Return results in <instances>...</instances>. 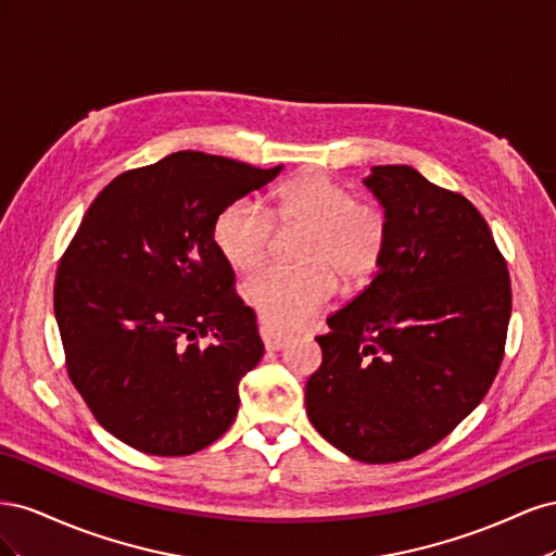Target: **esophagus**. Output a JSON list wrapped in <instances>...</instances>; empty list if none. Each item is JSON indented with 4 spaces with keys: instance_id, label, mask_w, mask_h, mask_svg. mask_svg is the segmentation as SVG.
<instances>
[{
    "instance_id": "34e87169",
    "label": "esophagus",
    "mask_w": 556,
    "mask_h": 556,
    "mask_svg": "<svg viewBox=\"0 0 556 556\" xmlns=\"http://www.w3.org/2000/svg\"><path fill=\"white\" fill-rule=\"evenodd\" d=\"M260 336H262L266 350H282L285 345L292 341L290 333H282V331L274 329V327H266V325L260 327Z\"/></svg>"
}]
</instances>
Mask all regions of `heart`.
Wrapping results in <instances>:
<instances>
[{
  "mask_svg": "<svg viewBox=\"0 0 556 556\" xmlns=\"http://www.w3.org/2000/svg\"><path fill=\"white\" fill-rule=\"evenodd\" d=\"M276 220L285 229H306L299 248L301 268H266L243 288L248 304L264 325L294 329L333 299L339 278L362 285L384 257L390 227L374 204L325 174H306L282 185L276 197ZM213 239L237 271H252L274 239V217L257 199H237L217 215Z\"/></svg>",
  "mask_w": 556,
  "mask_h": 556,
  "instance_id": "obj_1",
  "label": "heart"
}]
</instances>
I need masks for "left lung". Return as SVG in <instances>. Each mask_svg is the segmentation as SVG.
Wrapping results in <instances>:
<instances>
[{"instance_id": "8db88e82", "label": "left lung", "mask_w": 556, "mask_h": 556, "mask_svg": "<svg viewBox=\"0 0 556 556\" xmlns=\"http://www.w3.org/2000/svg\"><path fill=\"white\" fill-rule=\"evenodd\" d=\"M362 182L390 241L371 285L315 339L323 364L306 382V413L348 457L392 464L443 441L492 387L510 276L466 197L408 164L374 166Z\"/></svg>"}]
</instances>
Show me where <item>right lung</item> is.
Listing matches in <instances>:
<instances>
[{"label":"right lung","mask_w":556,"mask_h":556,"mask_svg":"<svg viewBox=\"0 0 556 556\" xmlns=\"http://www.w3.org/2000/svg\"><path fill=\"white\" fill-rule=\"evenodd\" d=\"M280 172L180 150L113 178L83 215L55 319L72 382L117 441L185 457L231 427L264 345L213 227Z\"/></svg>","instance_id":"add662e5"}]
</instances>
